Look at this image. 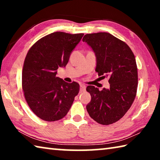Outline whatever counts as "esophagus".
Instances as JSON below:
<instances>
[{
	"mask_svg": "<svg viewBox=\"0 0 160 160\" xmlns=\"http://www.w3.org/2000/svg\"><path fill=\"white\" fill-rule=\"evenodd\" d=\"M80 91L81 92H85V85H80Z\"/></svg>",
	"mask_w": 160,
	"mask_h": 160,
	"instance_id": "34e87169",
	"label": "esophagus"
}]
</instances>
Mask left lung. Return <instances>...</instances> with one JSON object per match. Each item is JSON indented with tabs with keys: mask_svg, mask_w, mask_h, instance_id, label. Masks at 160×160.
<instances>
[{
	"mask_svg": "<svg viewBox=\"0 0 160 160\" xmlns=\"http://www.w3.org/2000/svg\"><path fill=\"white\" fill-rule=\"evenodd\" d=\"M82 41L95 53L99 76L109 78L110 88L99 90L89 85L91 101L86 106L92 118L102 125H109L128 112L136 95L138 70L135 56L125 42L107 32L88 34Z\"/></svg>",
	"mask_w": 160,
	"mask_h": 160,
	"instance_id": "left-lung-1",
	"label": "left lung"
}]
</instances>
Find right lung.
Returning <instances> with one entry per match:
<instances>
[{"mask_svg":"<svg viewBox=\"0 0 160 160\" xmlns=\"http://www.w3.org/2000/svg\"><path fill=\"white\" fill-rule=\"evenodd\" d=\"M84 34L56 32L35 43L29 50L22 70V90L29 107L47 121L63 118L79 92V84L56 77L65 68Z\"/></svg>","mask_w":160,"mask_h":160,"instance_id":"right-lung-1","label":"right lung"}]
</instances>
